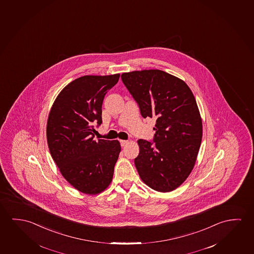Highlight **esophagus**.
Instances as JSON below:
<instances>
[{"label":"esophagus","mask_w":254,"mask_h":254,"mask_svg":"<svg viewBox=\"0 0 254 254\" xmlns=\"http://www.w3.org/2000/svg\"><path fill=\"white\" fill-rule=\"evenodd\" d=\"M127 143H128V141H125V140H121V145L122 147H124V146H126Z\"/></svg>","instance_id":"34e87169"}]
</instances>
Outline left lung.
Instances as JSON below:
<instances>
[{
    "label": "left lung",
    "mask_w": 254,
    "mask_h": 254,
    "mask_svg": "<svg viewBox=\"0 0 254 254\" xmlns=\"http://www.w3.org/2000/svg\"><path fill=\"white\" fill-rule=\"evenodd\" d=\"M121 79L141 116L156 120L153 141H138L137 172L154 190L172 191L191 173L201 143L202 121L194 96L184 81L158 69L123 73Z\"/></svg>",
    "instance_id": "1"
}]
</instances>
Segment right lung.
Listing matches in <instances>:
<instances>
[{
    "label": "right lung",
    "mask_w": 254,
    "mask_h": 254,
    "mask_svg": "<svg viewBox=\"0 0 254 254\" xmlns=\"http://www.w3.org/2000/svg\"><path fill=\"white\" fill-rule=\"evenodd\" d=\"M119 78L120 74L75 79L59 94L48 116L52 157L66 181L83 193H99L113 180L120 142L94 137L95 126L102 124L104 98Z\"/></svg>",
    "instance_id": "right-lung-1"
}]
</instances>
